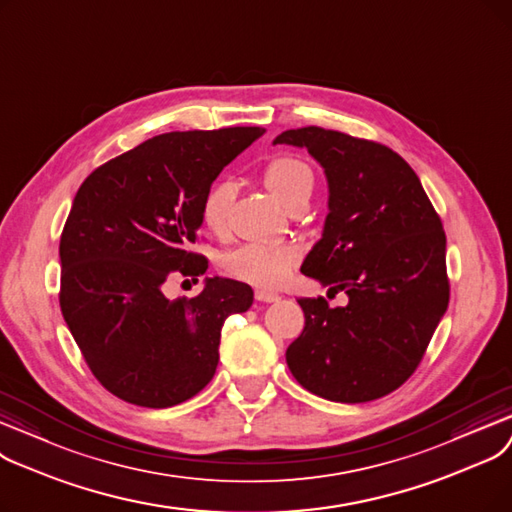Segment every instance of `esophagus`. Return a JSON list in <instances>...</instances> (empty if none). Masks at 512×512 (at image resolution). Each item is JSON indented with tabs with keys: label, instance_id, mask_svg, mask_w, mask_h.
Instances as JSON below:
<instances>
[{
	"label": "esophagus",
	"instance_id": "esophagus-1",
	"mask_svg": "<svg viewBox=\"0 0 512 512\" xmlns=\"http://www.w3.org/2000/svg\"><path fill=\"white\" fill-rule=\"evenodd\" d=\"M256 300L264 302V304H271V302H279L281 296L273 294V291H264V289H256Z\"/></svg>",
	"mask_w": 512,
	"mask_h": 512
}]
</instances>
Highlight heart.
Masks as SVG:
<instances>
[{"label":"heart","instance_id":"1","mask_svg":"<svg viewBox=\"0 0 512 512\" xmlns=\"http://www.w3.org/2000/svg\"><path fill=\"white\" fill-rule=\"evenodd\" d=\"M264 185L285 208L300 198H310L314 177L306 162L281 156L264 168ZM231 202V187L214 183L202 200V223L212 233H223ZM300 260V252L291 243H243L223 258L225 271L250 285L277 287Z\"/></svg>","mask_w":512,"mask_h":512}]
</instances>
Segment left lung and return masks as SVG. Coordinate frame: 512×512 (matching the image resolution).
<instances>
[{"label":"left lung","instance_id":"obj_1","mask_svg":"<svg viewBox=\"0 0 512 512\" xmlns=\"http://www.w3.org/2000/svg\"><path fill=\"white\" fill-rule=\"evenodd\" d=\"M306 148L329 187L321 239L302 273L346 306L302 298L304 331L285 352L308 392L331 402H371L415 369L448 308L446 233L404 158L375 141L321 127L273 141Z\"/></svg>","mask_w":512,"mask_h":512}]
</instances>
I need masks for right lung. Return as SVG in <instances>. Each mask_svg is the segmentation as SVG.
<instances>
[{
    "mask_svg": "<svg viewBox=\"0 0 512 512\" xmlns=\"http://www.w3.org/2000/svg\"><path fill=\"white\" fill-rule=\"evenodd\" d=\"M262 133H164L95 168L79 187L60 237V308L91 373L116 398L168 408L214 377L221 329L252 306V287L206 277L200 296L170 300L164 283L206 273V258L187 252L202 227V200Z\"/></svg>",
    "mask_w": 512,
    "mask_h": 512,
    "instance_id": "add662e5",
    "label": "right lung"
}]
</instances>
